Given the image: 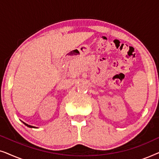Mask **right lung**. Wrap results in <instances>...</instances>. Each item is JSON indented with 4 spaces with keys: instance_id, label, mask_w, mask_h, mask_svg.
Here are the masks:
<instances>
[{
    "instance_id": "obj_1",
    "label": "right lung",
    "mask_w": 159,
    "mask_h": 159,
    "mask_svg": "<svg viewBox=\"0 0 159 159\" xmlns=\"http://www.w3.org/2000/svg\"><path fill=\"white\" fill-rule=\"evenodd\" d=\"M23 122V121H22ZM23 124H25V125H26V126H27L28 127H30V128H36L35 127H34V126H31V125H27V124H26V123H25V122H23Z\"/></svg>"
}]
</instances>
